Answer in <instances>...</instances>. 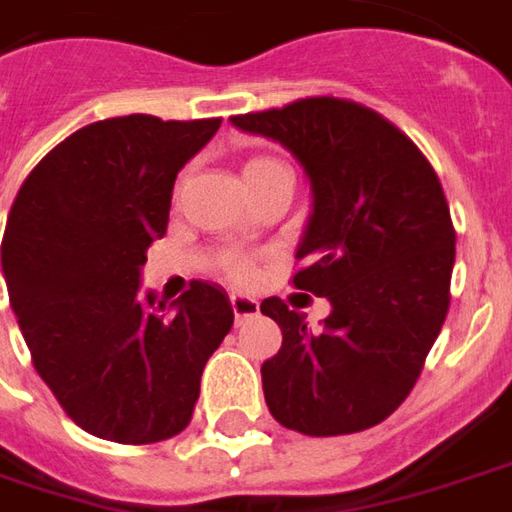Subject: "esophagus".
<instances>
[{
    "label": "esophagus",
    "instance_id": "obj_1",
    "mask_svg": "<svg viewBox=\"0 0 512 512\" xmlns=\"http://www.w3.org/2000/svg\"><path fill=\"white\" fill-rule=\"evenodd\" d=\"M230 305L238 321H246V318L257 316V310H260V305H257L252 296H241V293H235V296H232Z\"/></svg>",
    "mask_w": 512,
    "mask_h": 512
}]
</instances>
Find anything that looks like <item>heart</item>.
Here are the masks:
<instances>
[{"label":"heart","instance_id":"obj_1","mask_svg":"<svg viewBox=\"0 0 512 512\" xmlns=\"http://www.w3.org/2000/svg\"><path fill=\"white\" fill-rule=\"evenodd\" d=\"M282 169L280 160H274V157H252V160H246L244 166V182H255L257 177H263L268 171ZM219 274L221 277H227L230 282H238V285H246V282L255 280V260L246 255H224L219 260Z\"/></svg>","mask_w":512,"mask_h":512}]
</instances>
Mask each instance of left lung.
<instances>
[{"instance_id": "8db88e82", "label": "left lung", "mask_w": 512, "mask_h": 512, "mask_svg": "<svg viewBox=\"0 0 512 512\" xmlns=\"http://www.w3.org/2000/svg\"><path fill=\"white\" fill-rule=\"evenodd\" d=\"M232 124L305 166L313 216L291 280L332 305L310 330L299 310L263 299L282 330L260 368L268 410L316 438L368 430L413 391L449 313L457 235L441 180L405 132L352 99L307 96Z\"/></svg>"}]
</instances>
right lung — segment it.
<instances>
[{
  "label": "right lung",
  "instance_id": "obj_1",
  "mask_svg": "<svg viewBox=\"0 0 512 512\" xmlns=\"http://www.w3.org/2000/svg\"><path fill=\"white\" fill-rule=\"evenodd\" d=\"M221 119L94 121L27 174L2 238L10 307L32 366L96 438L157 443L191 424L199 380L232 327L227 293L191 282L166 307L141 293L177 171Z\"/></svg>",
  "mask_w": 512,
  "mask_h": 512
}]
</instances>
